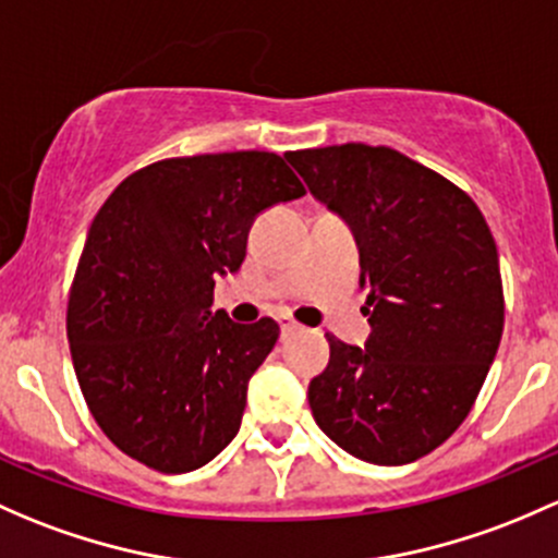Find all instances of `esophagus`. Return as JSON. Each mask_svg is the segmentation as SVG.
I'll use <instances>...</instances> for the list:
<instances>
[{"instance_id":"obj_1","label":"esophagus","mask_w":558,"mask_h":558,"mask_svg":"<svg viewBox=\"0 0 558 558\" xmlns=\"http://www.w3.org/2000/svg\"><path fill=\"white\" fill-rule=\"evenodd\" d=\"M278 324H280V333H283V337H291V333H296L299 328H302V326L296 324V320L286 318V315H280V318H278Z\"/></svg>"}]
</instances>
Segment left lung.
Masks as SVG:
<instances>
[{
	"instance_id": "1",
	"label": "left lung",
	"mask_w": 558,
	"mask_h": 558,
	"mask_svg": "<svg viewBox=\"0 0 558 558\" xmlns=\"http://www.w3.org/2000/svg\"><path fill=\"white\" fill-rule=\"evenodd\" d=\"M304 184L353 230L372 333L328 337L310 409L337 447L407 465L441 447L476 403L506 320L497 245L478 205L390 146L289 151Z\"/></svg>"
}]
</instances>
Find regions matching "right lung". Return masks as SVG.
<instances>
[{"instance_id":"obj_1","label":"right lung","mask_w":558,"mask_h":558,"mask_svg":"<svg viewBox=\"0 0 558 558\" xmlns=\"http://www.w3.org/2000/svg\"><path fill=\"white\" fill-rule=\"evenodd\" d=\"M304 195L275 151L171 157L131 173L93 219L69 291L82 396L117 449L190 473L238 436L248 379L278 342L272 318L210 313L256 216Z\"/></svg>"}]
</instances>
